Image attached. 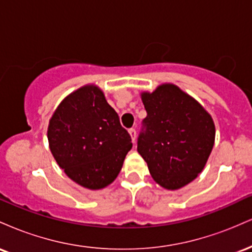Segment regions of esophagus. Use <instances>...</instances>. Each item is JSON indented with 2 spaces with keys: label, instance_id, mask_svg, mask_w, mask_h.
Masks as SVG:
<instances>
[{
  "label": "esophagus",
  "instance_id": "esophagus-1",
  "mask_svg": "<svg viewBox=\"0 0 252 252\" xmlns=\"http://www.w3.org/2000/svg\"><path fill=\"white\" fill-rule=\"evenodd\" d=\"M129 134H130V136H131V140H132V142L135 143V141H136V130H135L134 128L129 129Z\"/></svg>",
  "mask_w": 252,
  "mask_h": 252
}]
</instances>
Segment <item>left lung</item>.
<instances>
[{
	"mask_svg": "<svg viewBox=\"0 0 252 252\" xmlns=\"http://www.w3.org/2000/svg\"><path fill=\"white\" fill-rule=\"evenodd\" d=\"M147 117L137 138V152L153 179L167 189L189 184L204 169L215 144L212 117L173 84L143 92Z\"/></svg>",
	"mask_w": 252,
	"mask_h": 252,
	"instance_id": "left-lung-1",
	"label": "left lung"
}]
</instances>
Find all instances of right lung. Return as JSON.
Here are the masks:
<instances>
[{
	"instance_id": "right-lung-1",
	"label": "right lung",
	"mask_w": 252,
	"mask_h": 252,
	"mask_svg": "<svg viewBox=\"0 0 252 252\" xmlns=\"http://www.w3.org/2000/svg\"><path fill=\"white\" fill-rule=\"evenodd\" d=\"M50 149L68 178L80 186H108L131 149V137L97 86L80 88L60 103L47 131Z\"/></svg>"
}]
</instances>
